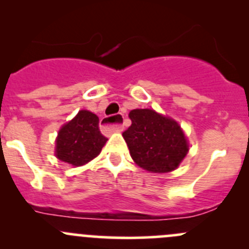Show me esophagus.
<instances>
[{
    "label": "esophagus",
    "mask_w": 249,
    "mask_h": 249,
    "mask_svg": "<svg viewBox=\"0 0 249 249\" xmlns=\"http://www.w3.org/2000/svg\"><path fill=\"white\" fill-rule=\"evenodd\" d=\"M117 118H122V115H117ZM110 120L112 118L110 117H105L101 119V126L105 127V129L113 130V131H123L124 126L122 124H110Z\"/></svg>",
    "instance_id": "1"
}]
</instances>
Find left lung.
I'll return each mask as SVG.
<instances>
[{
  "label": "left lung",
  "mask_w": 249,
  "mask_h": 249,
  "mask_svg": "<svg viewBox=\"0 0 249 249\" xmlns=\"http://www.w3.org/2000/svg\"><path fill=\"white\" fill-rule=\"evenodd\" d=\"M129 117L131 125L123 137L134 161L154 173L177 169L189 150L179 125L153 109H134Z\"/></svg>",
  "instance_id": "1"
}]
</instances>
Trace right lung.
Here are the masks:
<instances>
[{
    "label": "right lung",
    "mask_w": 249,
    "mask_h": 249,
    "mask_svg": "<svg viewBox=\"0 0 249 249\" xmlns=\"http://www.w3.org/2000/svg\"><path fill=\"white\" fill-rule=\"evenodd\" d=\"M107 139L99 129V117L79 110L61 127L56 139V157L73 166H80L99 155Z\"/></svg>",
    "instance_id": "right-lung-1"
}]
</instances>
